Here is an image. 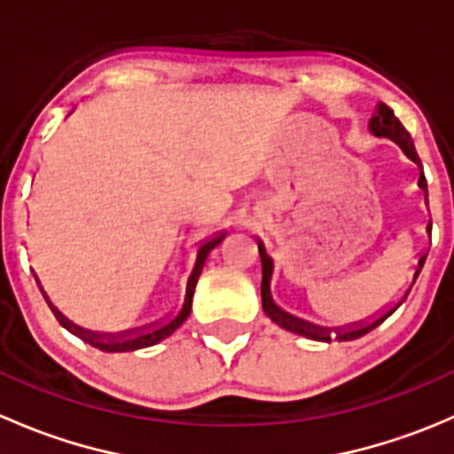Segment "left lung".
<instances>
[{
	"label": "left lung",
	"instance_id": "obj_1",
	"mask_svg": "<svg viewBox=\"0 0 454 454\" xmlns=\"http://www.w3.org/2000/svg\"><path fill=\"white\" fill-rule=\"evenodd\" d=\"M369 129L373 131L375 136H382V138H388L393 140L395 145L402 146V151H404L406 155H409L411 160H413L415 164L419 167V158L418 153H415V146H413V140H411V136L406 134L404 127L400 125V121H397L395 116H393L391 109L387 107V105H378V112H375V116L369 121ZM419 189L426 193V177L424 173H419ZM428 232H430V223H428ZM259 254H261V265H263V278H261V303H263V312L265 316H270V320L272 323H277L278 327L287 329V332L292 333H299V336H305V338H312V340H320V342H332V340H338V342H347V340H356V338L364 336V333H369L371 329L378 327L380 323H384V320L388 318L393 312H395L397 308H400L402 303L406 301V296H409L411 287H413V283L418 281L419 272H422V265L426 261V254L419 259L418 263V270H415V277H413V283H411V287L406 290V294L402 296L400 303L393 305L391 309H388L387 314H382L380 318H375L373 323H367V325H356V327H345V329H327V327H318V325H312V323H305V320L301 318H294V316L286 314L281 308H277L272 301V296H270V277H272V259H270L268 254H265V248L263 244L259 241Z\"/></svg>",
	"mask_w": 454,
	"mask_h": 454
}]
</instances>
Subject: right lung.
Segmentation results:
<instances>
[{"instance_id":"obj_1","label":"right lung","mask_w":454,"mask_h":454,"mask_svg":"<svg viewBox=\"0 0 454 454\" xmlns=\"http://www.w3.org/2000/svg\"><path fill=\"white\" fill-rule=\"evenodd\" d=\"M222 239H223V235H219V237H215V239L206 241V244L200 248L198 261H195V268H193V272H191L189 283H186L184 308L180 309V314H177L176 318L168 320L167 325H158V327H151V329H146V332H140V329H136V332L116 333V336H100V333L85 332V329L76 327V325L70 323V320H67L66 316L59 312V309H54L50 301H48V305H50V308H52V312L57 314V318L61 320L63 327H67L72 333H76V336H79V338H83L85 342H90V345L96 347V349L107 351V354H121V351L145 349V347H151V345H155V342L164 340V338H167V336H171V333L176 332V329L180 327V325L184 323L186 318H189L191 303H193V292H195V286H198V278H200V274H201V268H204L206 256H208L210 250H213L215 246H217Z\"/></svg>"}]
</instances>
